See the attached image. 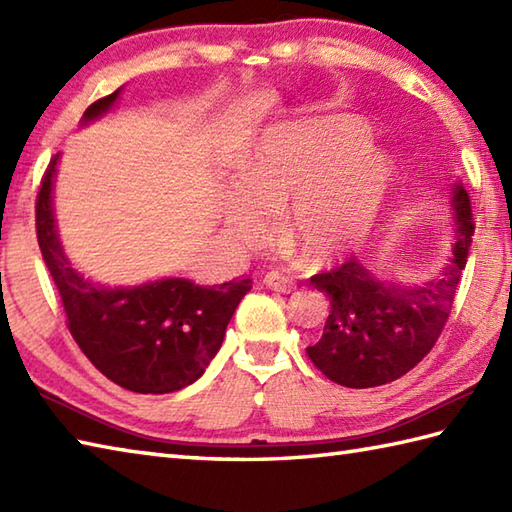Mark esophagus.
<instances>
[{
    "label": "esophagus",
    "instance_id": "esophagus-1",
    "mask_svg": "<svg viewBox=\"0 0 512 512\" xmlns=\"http://www.w3.org/2000/svg\"><path fill=\"white\" fill-rule=\"evenodd\" d=\"M264 284H266V288L277 290V292H292V290L297 288L295 281H292V279L286 277V275L277 273V270H273V273H268V275L264 277Z\"/></svg>",
    "mask_w": 512,
    "mask_h": 512
}]
</instances>
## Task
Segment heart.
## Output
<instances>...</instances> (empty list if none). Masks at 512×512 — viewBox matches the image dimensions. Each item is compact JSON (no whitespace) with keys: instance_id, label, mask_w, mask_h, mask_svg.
Wrapping results in <instances>:
<instances>
[{"instance_id":"1","label":"heart","mask_w":512,"mask_h":512,"mask_svg":"<svg viewBox=\"0 0 512 512\" xmlns=\"http://www.w3.org/2000/svg\"><path fill=\"white\" fill-rule=\"evenodd\" d=\"M352 114H330L270 127L239 167L242 182L220 193L224 233L264 246L279 233L303 262H339L372 235L396 182V162L372 145Z\"/></svg>"}]
</instances>
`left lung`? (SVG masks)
Returning a JSON list of instances; mask_svg holds the SVG:
<instances>
[{
    "label": "left lung",
    "mask_w": 512,
    "mask_h": 512,
    "mask_svg": "<svg viewBox=\"0 0 512 512\" xmlns=\"http://www.w3.org/2000/svg\"><path fill=\"white\" fill-rule=\"evenodd\" d=\"M451 209L453 255L436 277L422 284L376 279L356 259L310 279L330 297V317L321 339L308 347V356L334 383L352 389L391 383L436 345L451 314L475 231L462 182L453 184Z\"/></svg>",
    "instance_id": "left-lung-1"
}]
</instances>
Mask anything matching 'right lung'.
I'll list each match as a JSON object with an SVG mask.
<instances>
[{
  "instance_id": "add662e5",
  "label": "right lung",
  "mask_w": 512,
  "mask_h": 512,
  "mask_svg": "<svg viewBox=\"0 0 512 512\" xmlns=\"http://www.w3.org/2000/svg\"><path fill=\"white\" fill-rule=\"evenodd\" d=\"M121 90L92 103L81 125L110 112ZM59 156L50 160L37 195V239L74 341L101 374L136 394H171L195 383L222 347L226 325L253 281L198 286L165 277L140 286L94 284L74 268L59 239L52 202Z\"/></svg>"
}]
</instances>
